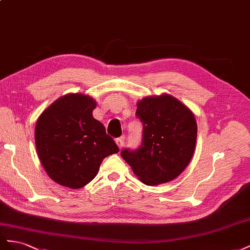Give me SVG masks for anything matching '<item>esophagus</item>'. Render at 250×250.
Masks as SVG:
<instances>
[{"instance_id":"34e87169","label":"esophagus","mask_w":250,"mask_h":250,"mask_svg":"<svg viewBox=\"0 0 250 250\" xmlns=\"http://www.w3.org/2000/svg\"><path fill=\"white\" fill-rule=\"evenodd\" d=\"M115 141H116V144L119 148H123L125 146V136H121V137L117 138Z\"/></svg>"}]
</instances>
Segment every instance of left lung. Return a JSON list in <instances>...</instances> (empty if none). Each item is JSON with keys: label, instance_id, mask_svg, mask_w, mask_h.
<instances>
[{"label": "left lung", "instance_id": "obj_1", "mask_svg": "<svg viewBox=\"0 0 250 250\" xmlns=\"http://www.w3.org/2000/svg\"><path fill=\"white\" fill-rule=\"evenodd\" d=\"M142 123L138 148H125L123 158L146 185L166 183L179 176L195 151L197 124L194 114L170 95L146 97L137 104Z\"/></svg>", "mask_w": 250, "mask_h": 250}]
</instances>
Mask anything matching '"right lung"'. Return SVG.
<instances>
[{"label":"right lung","instance_id":"add662e5","mask_svg":"<svg viewBox=\"0 0 250 250\" xmlns=\"http://www.w3.org/2000/svg\"><path fill=\"white\" fill-rule=\"evenodd\" d=\"M96 103L83 94H67L37 121L35 146L49 177L63 187L81 188L97 175L109 155L119 152L92 112Z\"/></svg>","mask_w":250,"mask_h":250}]
</instances>
